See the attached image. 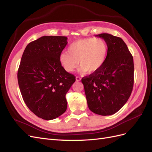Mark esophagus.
I'll use <instances>...</instances> for the list:
<instances>
[{
    "label": "esophagus",
    "mask_w": 152,
    "mask_h": 152,
    "mask_svg": "<svg viewBox=\"0 0 152 152\" xmlns=\"http://www.w3.org/2000/svg\"><path fill=\"white\" fill-rule=\"evenodd\" d=\"M75 79H76V81H77V82H79V81H80L81 80V78L80 77H79V76H77Z\"/></svg>",
    "instance_id": "esophagus-1"
}]
</instances>
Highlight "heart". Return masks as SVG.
<instances>
[{
	"instance_id": "heart-1",
	"label": "heart",
	"mask_w": 152,
	"mask_h": 152,
	"mask_svg": "<svg viewBox=\"0 0 152 152\" xmlns=\"http://www.w3.org/2000/svg\"><path fill=\"white\" fill-rule=\"evenodd\" d=\"M108 54V45L102 39L85 38L74 41L62 53L59 60L61 66L72 72L79 65L81 72L92 73L98 70L104 63Z\"/></svg>"
}]
</instances>
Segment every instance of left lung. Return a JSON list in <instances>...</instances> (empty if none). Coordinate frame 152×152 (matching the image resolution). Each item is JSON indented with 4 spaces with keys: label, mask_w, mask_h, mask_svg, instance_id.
<instances>
[{
    "label": "left lung",
    "mask_w": 152,
    "mask_h": 152,
    "mask_svg": "<svg viewBox=\"0 0 152 152\" xmlns=\"http://www.w3.org/2000/svg\"><path fill=\"white\" fill-rule=\"evenodd\" d=\"M108 45V54L98 70L82 79L91 111L100 115L117 112L127 102L134 84L133 57L124 40L108 34L96 35Z\"/></svg>",
    "instance_id": "left-lung-1"
}]
</instances>
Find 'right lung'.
Here are the masks:
<instances>
[{"instance_id":"1","label":"right lung","mask_w":152,"mask_h":152,"mask_svg":"<svg viewBox=\"0 0 152 152\" xmlns=\"http://www.w3.org/2000/svg\"><path fill=\"white\" fill-rule=\"evenodd\" d=\"M63 36H43L30 42L22 55L18 81L25 104L44 120H53L67 108L66 94L75 82L59 62L67 44Z\"/></svg>"}]
</instances>
